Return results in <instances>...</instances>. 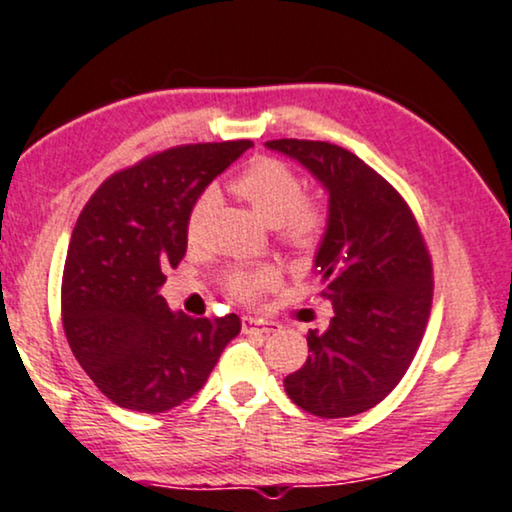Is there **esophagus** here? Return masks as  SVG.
<instances>
[{
    "label": "esophagus",
    "instance_id": "1",
    "mask_svg": "<svg viewBox=\"0 0 512 512\" xmlns=\"http://www.w3.org/2000/svg\"><path fill=\"white\" fill-rule=\"evenodd\" d=\"M242 330L244 332H258V334H270L275 330V325L263 323V320L254 318V315H244L242 318Z\"/></svg>",
    "mask_w": 512,
    "mask_h": 512
}]
</instances>
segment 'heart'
I'll use <instances>...</instances> for the list:
<instances>
[{
	"instance_id": "obj_1",
	"label": "heart",
	"mask_w": 512,
	"mask_h": 512,
	"mask_svg": "<svg viewBox=\"0 0 512 512\" xmlns=\"http://www.w3.org/2000/svg\"><path fill=\"white\" fill-rule=\"evenodd\" d=\"M230 189L249 204L263 223L277 227V235L296 254H311L323 242L327 230V211L320 201L304 197V182L287 163L277 159H256L246 166ZM216 194L204 192L194 201L187 220V235L194 237L197 227L211 211ZM277 282L273 268H232L223 277V287L239 301H254Z\"/></svg>"
}]
</instances>
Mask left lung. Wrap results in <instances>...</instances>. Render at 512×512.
Here are the masks:
<instances>
[{
    "mask_svg": "<svg viewBox=\"0 0 512 512\" xmlns=\"http://www.w3.org/2000/svg\"><path fill=\"white\" fill-rule=\"evenodd\" d=\"M323 182L330 218L318 254L334 315L308 330V358L285 377L296 406L318 418H349L377 406L422 342L432 308V258L406 201L356 154L330 142L270 140Z\"/></svg>",
    "mask_w": 512,
    "mask_h": 512,
    "instance_id": "obj_1",
    "label": "left lung"
}]
</instances>
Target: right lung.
I'll return each mask as SVG.
<instances>
[{
    "mask_svg": "<svg viewBox=\"0 0 512 512\" xmlns=\"http://www.w3.org/2000/svg\"><path fill=\"white\" fill-rule=\"evenodd\" d=\"M249 147L159 151L113 173L82 208L63 266L61 320L75 361L116 406L163 413L192 399L242 330L235 313L170 311L159 289L185 258L194 201Z\"/></svg>",
    "mask_w": 512,
    "mask_h": 512,
    "instance_id": "add662e5",
    "label": "right lung"
}]
</instances>
